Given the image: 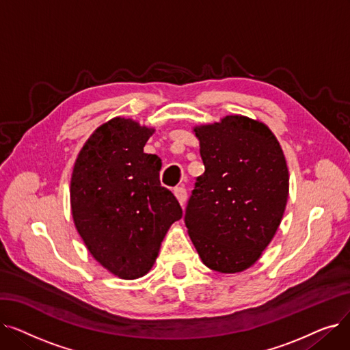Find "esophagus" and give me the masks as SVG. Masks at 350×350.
Returning <instances> with one entry per match:
<instances>
[{
	"mask_svg": "<svg viewBox=\"0 0 350 350\" xmlns=\"http://www.w3.org/2000/svg\"><path fill=\"white\" fill-rule=\"evenodd\" d=\"M173 193H174L176 198L178 200V203H180L181 206H185L186 200H187V191H186V189H185V187H176Z\"/></svg>",
	"mask_w": 350,
	"mask_h": 350,
	"instance_id": "34e87169",
	"label": "esophagus"
}]
</instances>
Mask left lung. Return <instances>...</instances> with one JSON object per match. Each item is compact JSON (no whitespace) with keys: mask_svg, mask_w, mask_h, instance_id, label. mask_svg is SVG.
I'll return each instance as SVG.
<instances>
[{"mask_svg":"<svg viewBox=\"0 0 350 350\" xmlns=\"http://www.w3.org/2000/svg\"><path fill=\"white\" fill-rule=\"evenodd\" d=\"M204 173L196 178L185 223L201 261L235 273L258 261L285 211L289 174L268 126L245 116L194 127Z\"/></svg>","mask_w":350,"mask_h":350,"instance_id":"left-lung-1","label":"left lung"}]
</instances>
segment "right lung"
Returning <instances> with one entry per match:
<instances>
[{"mask_svg":"<svg viewBox=\"0 0 350 350\" xmlns=\"http://www.w3.org/2000/svg\"><path fill=\"white\" fill-rule=\"evenodd\" d=\"M153 132L115 118L96 129L73 165V223L92 256L122 280L152 269L165 232L183 217L160 185V157L143 152Z\"/></svg>","mask_w":350,"mask_h":350,"instance_id":"1","label":"right lung"}]
</instances>
